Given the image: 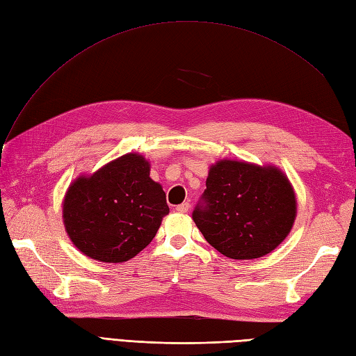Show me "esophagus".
<instances>
[{
	"instance_id": "34e87169",
	"label": "esophagus",
	"mask_w": 356,
	"mask_h": 356,
	"mask_svg": "<svg viewBox=\"0 0 356 356\" xmlns=\"http://www.w3.org/2000/svg\"><path fill=\"white\" fill-rule=\"evenodd\" d=\"M178 212H181V213H186V212H188V209H190V203L188 202H184V203H181V204H178V207L175 208Z\"/></svg>"
}]
</instances>
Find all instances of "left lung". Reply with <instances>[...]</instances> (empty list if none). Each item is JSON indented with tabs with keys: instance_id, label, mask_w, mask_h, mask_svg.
Returning <instances> with one entry per match:
<instances>
[{
	"instance_id": "8db88e82",
	"label": "left lung",
	"mask_w": 356,
	"mask_h": 356,
	"mask_svg": "<svg viewBox=\"0 0 356 356\" xmlns=\"http://www.w3.org/2000/svg\"><path fill=\"white\" fill-rule=\"evenodd\" d=\"M202 199L193 220L208 243L233 260L272 252L297 217L293 184L272 165L218 160L209 168Z\"/></svg>"
}]
</instances>
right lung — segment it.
I'll list each match as a JSON object with an SVG mask.
<instances>
[{
  "label": "right lung",
  "mask_w": 356,
  "mask_h": 356,
  "mask_svg": "<svg viewBox=\"0 0 356 356\" xmlns=\"http://www.w3.org/2000/svg\"><path fill=\"white\" fill-rule=\"evenodd\" d=\"M168 213L165 191L149 178V161L138 153L80 175L62 202L71 242L102 263H123L141 252Z\"/></svg>",
  "instance_id": "add662e5"
}]
</instances>
